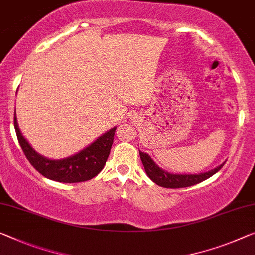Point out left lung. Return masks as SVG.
<instances>
[{"label": "left lung", "instance_id": "1", "mask_svg": "<svg viewBox=\"0 0 255 255\" xmlns=\"http://www.w3.org/2000/svg\"><path fill=\"white\" fill-rule=\"evenodd\" d=\"M140 152V158L141 162L143 164L144 171L148 177L151 179V181H154L156 185L164 188H185L189 186L197 185V183L204 181V180L212 177L213 174L220 170V168L225 165V163H222L221 165L217 166L213 170L204 172V173H198V174H173L170 172H166L162 170V168L156 165V163L151 159V157L146 152L139 151Z\"/></svg>", "mask_w": 255, "mask_h": 255}]
</instances>
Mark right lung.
Masks as SVG:
<instances>
[{
	"label": "right lung",
	"mask_w": 255,
	"mask_h": 255,
	"mask_svg": "<svg viewBox=\"0 0 255 255\" xmlns=\"http://www.w3.org/2000/svg\"><path fill=\"white\" fill-rule=\"evenodd\" d=\"M14 128L23 154L42 175L58 182L75 183L88 181L103 170L111 154L116 127L99 136L95 142L77 154L62 159H49L35 151L19 130L14 111Z\"/></svg>",
	"instance_id": "1"
}]
</instances>
